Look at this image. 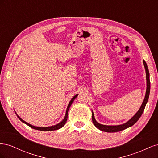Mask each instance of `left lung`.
Masks as SVG:
<instances>
[{
	"label": "left lung",
	"mask_w": 158,
	"mask_h": 158,
	"mask_svg": "<svg viewBox=\"0 0 158 158\" xmlns=\"http://www.w3.org/2000/svg\"><path fill=\"white\" fill-rule=\"evenodd\" d=\"M144 63V67L146 69V80H147V88H146V95L144 101H143V103L142 104V106L140 108V109L138 110V112L135 114L131 119H130L128 122H127L126 123L123 124V125H117V126H107V125H101V124L98 123L95 119L94 118V113L92 112V121L94 125L99 130H101L102 131H104V132H118V131H121L123 130H125V129L130 127L131 126H132L134 124H135L138 119L140 118V117H141L142 114L144 112V110L145 109L146 105L148 102V98H149V95H150V74H149V70H148V66L146 64V63L144 60L143 61Z\"/></svg>",
	"instance_id": "8db88e82"
}]
</instances>
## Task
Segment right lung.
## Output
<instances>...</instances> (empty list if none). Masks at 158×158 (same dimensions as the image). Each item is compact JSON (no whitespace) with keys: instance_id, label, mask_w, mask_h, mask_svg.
Instances as JSON below:
<instances>
[{"instance_id":"obj_1","label":"right lung","mask_w":158,"mask_h":158,"mask_svg":"<svg viewBox=\"0 0 158 158\" xmlns=\"http://www.w3.org/2000/svg\"><path fill=\"white\" fill-rule=\"evenodd\" d=\"M77 96H78V94H76V95H74V96L73 98L71 99L70 102V103H69V106H68V107H67V109H66V114H65L64 118L63 120L60 123H59V124H57V125H56L52 126V127H37L33 126V125H30V124L27 123V122H26V121H24L23 120H22V119L20 117L18 116V117L19 118V119H20V120L22 122H23V123L26 124L27 125L30 127L31 128H33V129H35V130L41 131H51L58 130V129L62 128V127H63L65 125V123H66V121H67V118H68V111H69V109L70 106L72 105V103H73V102H74V100L76 99V98L77 97Z\"/></svg>"}]
</instances>
